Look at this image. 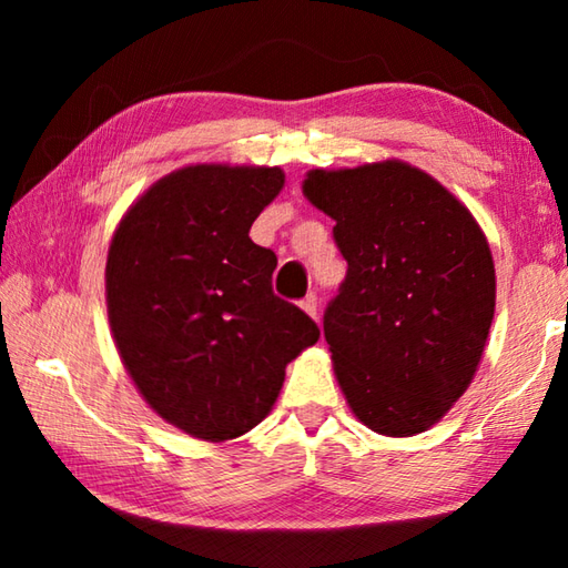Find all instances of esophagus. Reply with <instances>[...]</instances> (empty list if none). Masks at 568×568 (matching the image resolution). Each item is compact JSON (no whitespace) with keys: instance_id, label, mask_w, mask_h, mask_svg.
Listing matches in <instances>:
<instances>
[{"instance_id":"1","label":"esophagus","mask_w":568,"mask_h":568,"mask_svg":"<svg viewBox=\"0 0 568 568\" xmlns=\"http://www.w3.org/2000/svg\"><path fill=\"white\" fill-rule=\"evenodd\" d=\"M301 307H303V311H305L307 315H311L313 321H318V297L307 295L305 301H301Z\"/></svg>"}]
</instances>
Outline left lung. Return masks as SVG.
Masks as SVG:
<instances>
[{"instance_id": "obj_1", "label": "left lung", "mask_w": 568, "mask_h": 568, "mask_svg": "<svg viewBox=\"0 0 568 568\" xmlns=\"http://www.w3.org/2000/svg\"><path fill=\"white\" fill-rule=\"evenodd\" d=\"M303 195L348 261L323 318L338 386L363 426L416 436L476 376L496 307L491 247L470 210L400 160L311 170Z\"/></svg>"}]
</instances>
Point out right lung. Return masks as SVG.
<instances>
[{"label": "right lung", "instance_id": "obj_1", "mask_svg": "<svg viewBox=\"0 0 568 568\" xmlns=\"http://www.w3.org/2000/svg\"><path fill=\"white\" fill-rule=\"evenodd\" d=\"M283 185L281 168L187 165L142 192L112 235L104 295L122 365L192 438L223 444L255 428L285 365L321 338L273 293V250L250 240Z\"/></svg>", "mask_w": 568, "mask_h": 568}]
</instances>
